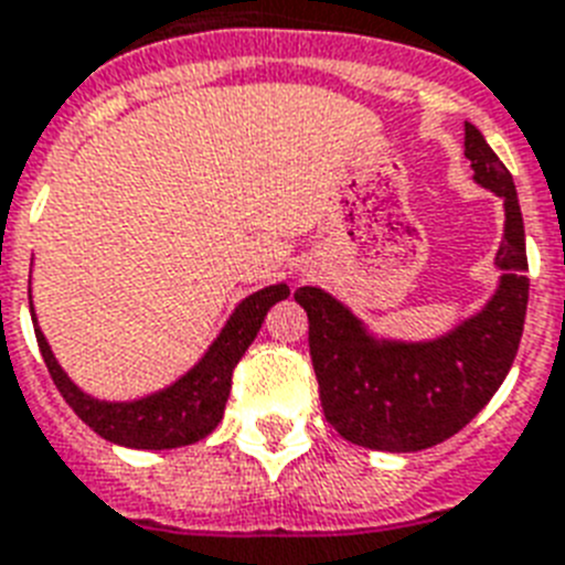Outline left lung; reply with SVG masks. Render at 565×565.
<instances>
[{"label": "left lung", "mask_w": 565, "mask_h": 565, "mask_svg": "<svg viewBox=\"0 0 565 565\" xmlns=\"http://www.w3.org/2000/svg\"><path fill=\"white\" fill-rule=\"evenodd\" d=\"M473 180L505 203L494 298L434 341L373 339L348 307L319 287H298L310 321L312 371L327 422L373 451H422L451 439L480 414L514 364L529 305L525 230L511 172L466 122Z\"/></svg>", "instance_id": "8db88e82"}]
</instances>
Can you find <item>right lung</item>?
I'll use <instances>...</instances> for the list:
<instances>
[{"label": "right lung", "instance_id": "add662e5", "mask_svg": "<svg viewBox=\"0 0 565 565\" xmlns=\"http://www.w3.org/2000/svg\"><path fill=\"white\" fill-rule=\"evenodd\" d=\"M287 296H290V287L275 284V287H264V290L244 298L230 316L221 335L212 341L206 355L194 364L186 376H180L166 391L151 393V396L137 402H99L79 391L65 376L63 367L56 364L49 341H45L40 324H36L33 305L31 319L33 330H36V344H40V353L45 359L51 379H54L56 391L63 393V399L68 402L71 411L94 434H99L114 445H126V448L166 451V448H183V445L198 443V439L210 436L217 428V422L224 419L226 399H230L235 364L241 362V355L246 353V348L258 335L269 307ZM28 301H31V290H28Z\"/></svg>", "mask_w": 565, "mask_h": 565}]
</instances>
